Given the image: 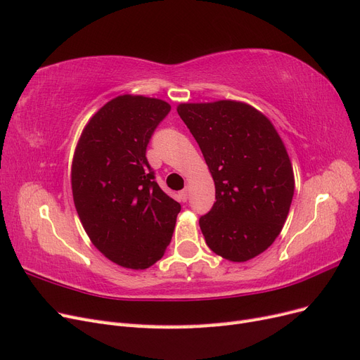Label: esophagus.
Listing matches in <instances>:
<instances>
[{"instance_id": "34e87169", "label": "esophagus", "mask_w": 360, "mask_h": 360, "mask_svg": "<svg viewBox=\"0 0 360 360\" xmlns=\"http://www.w3.org/2000/svg\"><path fill=\"white\" fill-rule=\"evenodd\" d=\"M188 198H189V189H183L180 192V200L184 202V201H188Z\"/></svg>"}]
</instances>
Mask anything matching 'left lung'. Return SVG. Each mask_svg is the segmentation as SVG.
Returning a JSON list of instances; mask_svg holds the SVG:
<instances>
[{
    "label": "left lung",
    "mask_w": 360,
    "mask_h": 360,
    "mask_svg": "<svg viewBox=\"0 0 360 360\" xmlns=\"http://www.w3.org/2000/svg\"><path fill=\"white\" fill-rule=\"evenodd\" d=\"M177 112L214 181L216 202L200 217L207 246L233 263L264 252L284 226L294 193L278 130L263 112L237 101L180 103Z\"/></svg>",
    "instance_id": "obj_1"
}]
</instances>
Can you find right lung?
I'll return each instance as SVG.
<instances>
[{"label":"right lung","mask_w":360,"mask_h":360,"mask_svg":"<svg viewBox=\"0 0 360 360\" xmlns=\"http://www.w3.org/2000/svg\"><path fill=\"white\" fill-rule=\"evenodd\" d=\"M169 111L155 97L117 96L90 118L75 148L72 193L81 224L91 243L126 269L144 270L163 257L181 209L146 158Z\"/></svg>","instance_id":"right-lung-1"}]
</instances>
